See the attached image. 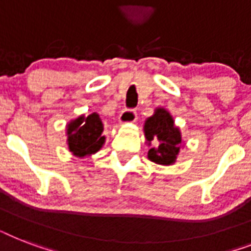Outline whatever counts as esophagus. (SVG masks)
<instances>
[{"mask_svg": "<svg viewBox=\"0 0 251 251\" xmlns=\"http://www.w3.org/2000/svg\"><path fill=\"white\" fill-rule=\"evenodd\" d=\"M137 121V112L131 109L122 110L120 117H118V122L121 125H127V124H134Z\"/></svg>", "mask_w": 251, "mask_h": 251, "instance_id": "obj_1", "label": "esophagus"}]
</instances>
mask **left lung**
Wrapping results in <instances>:
<instances>
[{
  "label": "left lung",
  "instance_id": "8db88e82",
  "mask_svg": "<svg viewBox=\"0 0 251 251\" xmlns=\"http://www.w3.org/2000/svg\"><path fill=\"white\" fill-rule=\"evenodd\" d=\"M146 145L149 146L147 157L159 165H173L182 150L183 139L181 130L176 126L172 114L163 106H157L153 114L143 125Z\"/></svg>",
  "mask_w": 251,
  "mask_h": 251
}]
</instances>
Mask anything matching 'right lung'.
<instances>
[{
    "instance_id": "add662e5",
    "label": "right lung",
    "mask_w": 251,
    "mask_h": 251,
    "mask_svg": "<svg viewBox=\"0 0 251 251\" xmlns=\"http://www.w3.org/2000/svg\"><path fill=\"white\" fill-rule=\"evenodd\" d=\"M102 131L104 125L96 112L73 118L66 125V145L69 151L79 159L94 155L105 143V135H102Z\"/></svg>"
}]
</instances>
